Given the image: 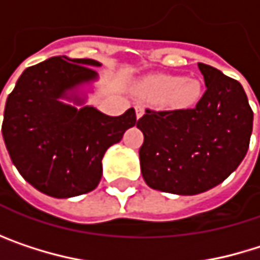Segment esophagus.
Returning <instances> with one entry per match:
<instances>
[{
	"instance_id": "34e87169",
	"label": "esophagus",
	"mask_w": 260,
	"mask_h": 260,
	"mask_svg": "<svg viewBox=\"0 0 260 260\" xmlns=\"http://www.w3.org/2000/svg\"><path fill=\"white\" fill-rule=\"evenodd\" d=\"M143 114H144V107L143 105H137L135 107V116H137V119H140Z\"/></svg>"
}]
</instances>
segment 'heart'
Instances as JSON below:
<instances>
[{
  "mask_svg": "<svg viewBox=\"0 0 260 260\" xmlns=\"http://www.w3.org/2000/svg\"><path fill=\"white\" fill-rule=\"evenodd\" d=\"M137 91L147 99H159L170 108H188L202 96V85L194 78L150 75L137 84Z\"/></svg>",
  "mask_w": 260,
  "mask_h": 260,
  "instance_id": "obj_1",
  "label": "heart"
}]
</instances>
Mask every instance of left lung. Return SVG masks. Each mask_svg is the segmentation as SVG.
Segmentation results:
<instances>
[{
    "label": "left lung",
    "mask_w": 260,
    "mask_h": 260,
    "mask_svg": "<svg viewBox=\"0 0 260 260\" xmlns=\"http://www.w3.org/2000/svg\"><path fill=\"white\" fill-rule=\"evenodd\" d=\"M197 66L206 90L194 108L146 110L137 122L144 135L143 179L162 192H205L229 178L248 150L253 111L242 85L212 66Z\"/></svg>",
    "instance_id": "obj_1"
}]
</instances>
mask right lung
<instances>
[{"instance_id": "add662e5", "label": "right lung", "mask_w": 260, "mask_h": 260, "mask_svg": "<svg viewBox=\"0 0 260 260\" xmlns=\"http://www.w3.org/2000/svg\"><path fill=\"white\" fill-rule=\"evenodd\" d=\"M91 58L52 57L22 72L9 94L3 138L12 162L40 192L69 199L93 191L107 149L137 123L135 110L113 117L85 105L98 81Z\"/></svg>"}]
</instances>
